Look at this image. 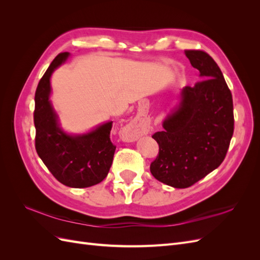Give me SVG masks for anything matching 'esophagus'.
I'll return each mask as SVG.
<instances>
[{"label":"esophagus","mask_w":260,"mask_h":260,"mask_svg":"<svg viewBox=\"0 0 260 260\" xmlns=\"http://www.w3.org/2000/svg\"><path fill=\"white\" fill-rule=\"evenodd\" d=\"M148 125L142 121H131L122 129V138L127 142L137 141L141 136L146 135Z\"/></svg>","instance_id":"1"}]
</instances>
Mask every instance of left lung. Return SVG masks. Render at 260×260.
<instances>
[{
  "label": "left lung",
  "mask_w": 260,
  "mask_h": 260,
  "mask_svg": "<svg viewBox=\"0 0 260 260\" xmlns=\"http://www.w3.org/2000/svg\"><path fill=\"white\" fill-rule=\"evenodd\" d=\"M185 56L202 81L181 90L164 130L152 136L159 152L149 167L155 179L177 188L193 185L220 166L234 130L232 94L217 62L198 50H186Z\"/></svg>",
  "instance_id": "left-lung-1"
}]
</instances>
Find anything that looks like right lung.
Segmentation results:
<instances>
[{"label": "right lung", "mask_w": 260, "mask_h": 260, "mask_svg": "<svg viewBox=\"0 0 260 260\" xmlns=\"http://www.w3.org/2000/svg\"><path fill=\"white\" fill-rule=\"evenodd\" d=\"M68 57V52L58 54L38 84L34 113L36 149L60 183L76 188L89 187L103 181L111 169L116 149L109 138L113 121L83 135H68L59 127L58 116L50 101L51 76Z\"/></svg>", "instance_id": "add662e5"}]
</instances>
